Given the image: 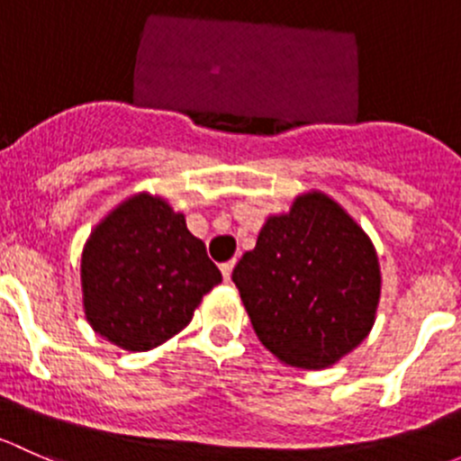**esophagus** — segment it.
<instances>
[{"label":"esophagus","instance_id":"34e87169","mask_svg":"<svg viewBox=\"0 0 461 461\" xmlns=\"http://www.w3.org/2000/svg\"><path fill=\"white\" fill-rule=\"evenodd\" d=\"M235 262H237V259H230V262H224V264L220 266V268H221V275H224V279H226V282H229V279H230V275H232V268H235Z\"/></svg>","mask_w":461,"mask_h":461}]
</instances>
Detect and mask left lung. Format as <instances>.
Returning <instances> with one entry per match:
<instances>
[{
  "label": "left lung",
  "instance_id": "left-lung-1",
  "mask_svg": "<svg viewBox=\"0 0 461 461\" xmlns=\"http://www.w3.org/2000/svg\"><path fill=\"white\" fill-rule=\"evenodd\" d=\"M232 282L266 348L312 371L371 333L382 286L371 240L324 193L300 195L291 212L268 217Z\"/></svg>",
  "mask_w": 461,
  "mask_h": 461
}]
</instances>
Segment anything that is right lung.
<instances>
[{
  "instance_id": "right-lung-1",
  "label": "right lung",
  "mask_w": 461,
  "mask_h": 461,
  "mask_svg": "<svg viewBox=\"0 0 461 461\" xmlns=\"http://www.w3.org/2000/svg\"><path fill=\"white\" fill-rule=\"evenodd\" d=\"M221 282L206 246L161 197L126 199L82 253L84 312L95 333L132 353L177 335Z\"/></svg>"
}]
</instances>
